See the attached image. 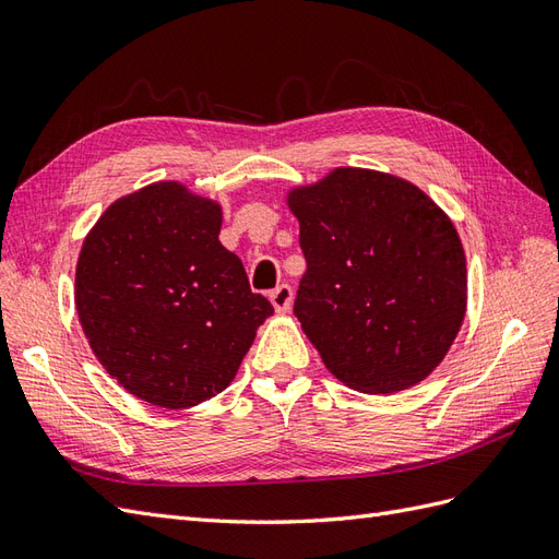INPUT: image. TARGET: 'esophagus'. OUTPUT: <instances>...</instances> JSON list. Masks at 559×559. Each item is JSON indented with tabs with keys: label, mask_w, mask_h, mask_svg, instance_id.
<instances>
[{
	"label": "esophagus",
	"mask_w": 559,
	"mask_h": 559,
	"mask_svg": "<svg viewBox=\"0 0 559 559\" xmlns=\"http://www.w3.org/2000/svg\"><path fill=\"white\" fill-rule=\"evenodd\" d=\"M269 299H271V305H274V309L278 313L290 311V307H293V288H290V285H278L276 290H271Z\"/></svg>",
	"instance_id": "34e87169"
}]
</instances>
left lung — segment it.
<instances>
[{
	"label": "left lung",
	"mask_w": 559,
	"mask_h": 559,
	"mask_svg": "<svg viewBox=\"0 0 559 559\" xmlns=\"http://www.w3.org/2000/svg\"><path fill=\"white\" fill-rule=\"evenodd\" d=\"M307 274L295 317L347 388L394 394L449 354L467 311V266L451 217L390 171L333 167L285 193Z\"/></svg>",
	"instance_id": "8db88e82"
}]
</instances>
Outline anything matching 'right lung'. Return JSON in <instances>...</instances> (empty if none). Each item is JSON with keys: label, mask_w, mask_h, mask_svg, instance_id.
<instances>
[{"label": "right lung", "mask_w": 559, "mask_h": 559, "mask_svg": "<svg viewBox=\"0 0 559 559\" xmlns=\"http://www.w3.org/2000/svg\"><path fill=\"white\" fill-rule=\"evenodd\" d=\"M222 205L181 181L110 203L82 242L75 307L94 356L160 408H193L234 382L274 307L219 242Z\"/></svg>", "instance_id": "1"}]
</instances>
